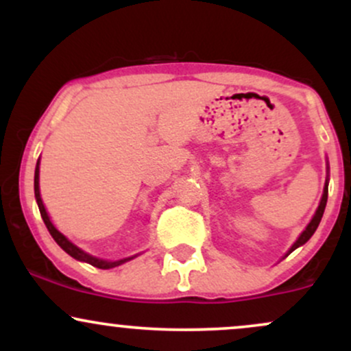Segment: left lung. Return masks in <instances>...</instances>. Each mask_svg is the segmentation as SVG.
I'll list each match as a JSON object with an SVG mask.
<instances>
[{
  "mask_svg": "<svg viewBox=\"0 0 351 351\" xmlns=\"http://www.w3.org/2000/svg\"><path fill=\"white\" fill-rule=\"evenodd\" d=\"M327 198H328V184H325V188H324V196H322V201H320V204H318V209H317L315 216H313V219L310 221V224H308V226H307V229H305V231L302 232L299 239L295 241V244L292 245V247H291V251H289V254H291L292 251H295V249L299 247V245H302V244H305V243H307V241L310 239V237H312L313 232H315V229L318 228V224H320V219H322V216H324L325 206H327Z\"/></svg>",
  "mask_w": 351,
  "mask_h": 351,
  "instance_id": "obj_1",
  "label": "left lung"
}]
</instances>
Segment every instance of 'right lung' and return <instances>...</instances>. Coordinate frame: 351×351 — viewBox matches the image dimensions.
Here are the masks:
<instances>
[{"mask_svg":"<svg viewBox=\"0 0 351 351\" xmlns=\"http://www.w3.org/2000/svg\"><path fill=\"white\" fill-rule=\"evenodd\" d=\"M34 195H36V201H38L39 211H41L43 221H44V224H46L47 231H49L51 236L54 237L56 243H58L60 247L64 249V251L69 254V256L74 257V259L84 261V263L94 265V267H99V269H112V267H117V265L127 263V261H130V259H123V261H117V263H108V261H102V259H97V257L88 256V254H86L84 251H80L79 247H75L74 244L69 243V241H67L66 237L60 234L58 229L52 226L49 216H47V213H46V208H44V204H43L41 195H39V160H38V163H36V171H34Z\"/></svg>","mask_w":351,"mask_h":351,"instance_id":"add662e5","label":"right lung"}]
</instances>
